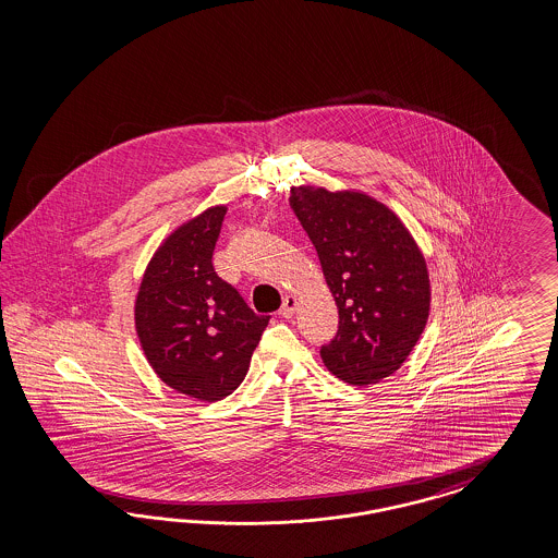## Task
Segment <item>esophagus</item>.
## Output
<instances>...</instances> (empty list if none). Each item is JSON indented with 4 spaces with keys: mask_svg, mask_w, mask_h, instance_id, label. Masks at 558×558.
Masks as SVG:
<instances>
[{
    "mask_svg": "<svg viewBox=\"0 0 558 558\" xmlns=\"http://www.w3.org/2000/svg\"><path fill=\"white\" fill-rule=\"evenodd\" d=\"M294 306H296V299H294V296H284V301H282V306H280L278 315H280V317H284V319H290V317L294 315Z\"/></svg>",
    "mask_w": 558,
    "mask_h": 558,
    "instance_id": "esophagus-1",
    "label": "esophagus"
}]
</instances>
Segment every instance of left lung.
Instances as JSON below:
<instances>
[{"mask_svg":"<svg viewBox=\"0 0 558 558\" xmlns=\"http://www.w3.org/2000/svg\"><path fill=\"white\" fill-rule=\"evenodd\" d=\"M338 304L336 338L322 357L341 380L366 387L397 371L415 348L429 315V276L405 225L360 192L290 190Z\"/></svg>","mask_w":558,"mask_h":558,"instance_id":"left-lung-1","label":"left lung"}]
</instances>
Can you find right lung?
I'll use <instances>...</instances> for the list:
<instances>
[{
	"instance_id": "obj_1",
	"label": "right lung",
	"mask_w": 558,
	"mask_h": 558,
	"mask_svg": "<svg viewBox=\"0 0 558 558\" xmlns=\"http://www.w3.org/2000/svg\"><path fill=\"white\" fill-rule=\"evenodd\" d=\"M225 215L215 206L175 229L153 255L135 303L136 336L155 374L208 403L243 383L270 322L215 271Z\"/></svg>"
}]
</instances>
